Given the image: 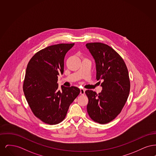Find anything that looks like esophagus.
Returning <instances> with one entry per match:
<instances>
[{
  "mask_svg": "<svg viewBox=\"0 0 156 156\" xmlns=\"http://www.w3.org/2000/svg\"><path fill=\"white\" fill-rule=\"evenodd\" d=\"M80 94H81V95H84L85 94V89H80Z\"/></svg>",
  "mask_w": 156,
  "mask_h": 156,
  "instance_id": "1",
  "label": "esophagus"
}]
</instances>
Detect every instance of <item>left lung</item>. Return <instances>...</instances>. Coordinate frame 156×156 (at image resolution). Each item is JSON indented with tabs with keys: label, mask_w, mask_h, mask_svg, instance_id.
<instances>
[{
	"label": "left lung",
	"mask_w": 156,
	"mask_h": 156,
	"mask_svg": "<svg viewBox=\"0 0 156 156\" xmlns=\"http://www.w3.org/2000/svg\"><path fill=\"white\" fill-rule=\"evenodd\" d=\"M86 47L96 62L97 80H103L101 93L85 91L88 98L87 112L92 120L106 124L117 117L129 97L130 82L127 68L121 56L108 45L89 43Z\"/></svg>",
	"instance_id": "obj_1"
}]
</instances>
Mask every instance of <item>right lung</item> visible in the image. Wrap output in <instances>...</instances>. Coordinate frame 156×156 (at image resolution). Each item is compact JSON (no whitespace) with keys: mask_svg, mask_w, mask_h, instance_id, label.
Returning <instances> with one entry per match:
<instances>
[{"mask_svg":"<svg viewBox=\"0 0 156 156\" xmlns=\"http://www.w3.org/2000/svg\"><path fill=\"white\" fill-rule=\"evenodd\" d=\"M74 45L58 44L36 52L26 68L23 89L33 114L45 123L52 125L65 119L69 106L80 93L75 87L61 86L58 75L64 72L65 55Z\"/></svg>","mask_w":156,"mask_h":156,"instance_id":"1","label":"right lung"}]
</instances>
